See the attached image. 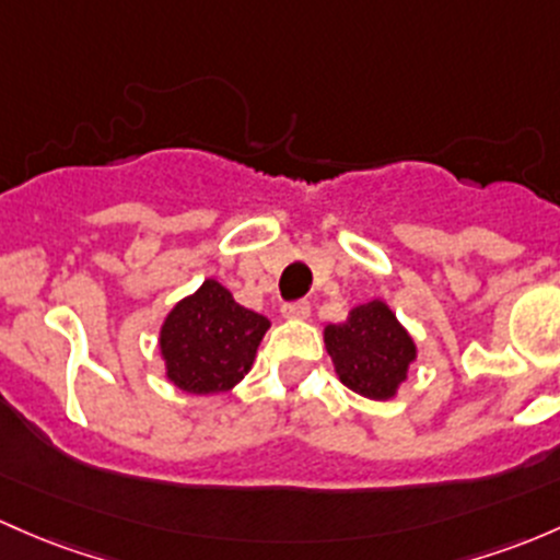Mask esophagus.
Masks as SVG:
<instances>
[{"label": "esophagus", "mask_w": 560, "mask_h": 560, "mask_svg": "<svg viewBox=\"0 0 560 560\" xmlns=\"http://www.w3.org/2000/svg\"><path fill=\"white\" fill-rule=\"evenodd\" d=\"M281 316H284V319H308L311 303L308 300H295V303H287L284 308H281Z\"/></svg>", "instance_id": "obj_1"}]
</instances>
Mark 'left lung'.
Wrapping results in <instances>:
<instances>
[{
  "mask_svg": "<svg viewBox=\"0 0 560 560\" xmlns=\"http://www.w3.org/2000/svg\"><path fill=\"white\" fill-rule=\"evenodd\" d=\"M327 354L340 384L368 399H392L416 362V343L384 300L349 311V319L325 327Z\"/></svg>",
  "mask_w": 560,
  "mask_h": 560,
  "instance_id": "1",
  "label": "left lung"
}]
</instances>
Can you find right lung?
<instances>
[{"label": "right lung", "mask_w": 560, "mask_h": 560, "mask_svg": "<svg viewBox=\"0 0 560 560\" xmlns=\"http://www.w3.org/2000/svg\"><path fill=\"white\" fill-rule=\"evenodd\" d=\"M270 322L214 279L168 311L161 327L166 378L187 394H222L244 378Z\"/></svg>", "instance_id": "right-lung-1"}]
</instances>
